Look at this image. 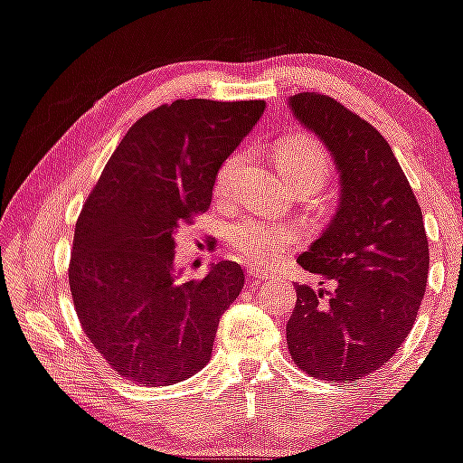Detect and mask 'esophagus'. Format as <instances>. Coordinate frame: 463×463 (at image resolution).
I'll use <instances>...</instances> for the list:
<instances>
[{
	"mask_svg": "<svg viewBox=\"0 0 463 463\" xmlns=\"http://www.w3.org/2000/svg\"><path fill=\"white\" fill-rule=\"evenodd\" d=\"M265 280H269V276H267V274H260V271H248V282L252 287L263 285Z\"/></svg>",
	"mask_w": 463,
	"mask_h": 463,
	"instance_id": "obj_1",
	"label": "esophagus"
}]
</instances>
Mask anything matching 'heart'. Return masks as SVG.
Returning <instances> with one entry per match:
<instances>
[{
	"label": "heart",
	"mask_w": 463,
	"mask_h": 463,
	"mask_svg": "<svg viewBox=\"0 0 463 463\" xmlns=\"http://www.w3.org/2000/svg\"><path fill=\"white\" fill-rule=\"evenodd\" d=\"M239 157H231L222 165L215 178L217 196H226L231 189L232 175H235ZM276 164L282 176L293 189H310L319 192L327 175H330V159L326 148L310 136L295 133L276 146ZM298 239L295 228L282 222L260 220V217H243L241 222L228 228V243L250 265L274 263L282 248Z\"/></svg>",
	"instance_id": "1"
}]
</instances>
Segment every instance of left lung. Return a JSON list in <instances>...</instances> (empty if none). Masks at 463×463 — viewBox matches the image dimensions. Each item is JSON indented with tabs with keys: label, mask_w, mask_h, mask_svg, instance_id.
I'll list each match as a JSON object with an SVG mask.
<instances>
[{
	"label": "left lung",
	"mask_w": 463,
	"mask_h": 463,
	"mask_svg": "<svg viewBox=\"0 0 463 463\" xmlns=\"http://www.w3.org/2000/svg\"><path fill=\"white\" fill-rule=\"evenodd\" d=\"M287 103L326 144L341 178L336 213L298 259L334 288L298 285L287 345L308 375L355 382L392 358L419 315L429 271L422 211L369 122L326 94L299 92Z\"/></svg>",
	"instance_id": "obj_1"
}]
</instances>
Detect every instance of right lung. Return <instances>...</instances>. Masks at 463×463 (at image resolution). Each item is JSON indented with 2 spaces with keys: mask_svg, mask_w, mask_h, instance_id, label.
Wrapping results in <instances>:
<instances>
[{
  "mask_svg": "<svg viewBox=\"0 0 463 463\" xmlns=\"http://www.w3.org/2000/svg\"><path fill=\"white\" fill-rule=\"evenodd\" d=\"M265 101L178 99L127 131L75 226L69 282L83 332L118 375L172 386L207 366L217 323L243 288L232 260L181 280L175 235L211 204L217 170Z\"/></svg>",
  "mask_w": 463,
  "mask_h": 463,
  "instance_id": "add662e5",
  "label": "right lung"
}]
</instances>
